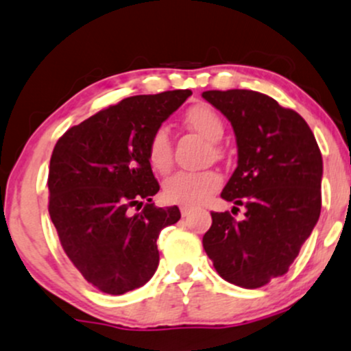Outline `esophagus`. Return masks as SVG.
<instances>
[{"label":"esophagus","mask_w":351,"mask_h":351,"mask_svg":"<svg viewBox=\"0 0 351 351\" xmlns=\"http://www.w3.org/2000/svg\"><path fill=\"white\" fill-rule=\"evenodd\" d=\"M180 210H182L183 217H190L191 211H193V208H190V206H182V208H180Z\"/></svg>","instance_id":"1"}]
</instances>
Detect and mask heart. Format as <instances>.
<instances>
[{"label":"heart","instance_id":"obj_1","mask_svg":"<svg viewBox=\"0 0 351 351\" xmlns=\"http://www.w3.org/2000/svg\"><path fill=\"white\" fill-rule=\"evenodd\" d=\"M184 123L210 143H217L225 133L223 119L208 105L191 106L184 114ZM148 163L155 171L167 173L171 168V141L165 128H158L152 134L146 148ZM221 184V176L213 169L206 171H178L163 184V195L168 202L184 206H196L210 198Z\"/></svg>","mask_w":351,"mask_h":351}]
</instances>
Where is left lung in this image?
Wrapping results in <instances>:
<instances>
[{
	"label": "left lung",
	"mask_w": 351,
	"mask_h": 351,
	"mask_svg": "<svg viewBox=\"0 0 351 351\" xmlns=\"http://www.w3.org/2000/svg\"><path fill=\"white\" fill-rule=\"evenodd\" d=\"M202 96L237 136L238 167L221 198L246 208L241 221L213 211L203 248L223 280L260 288L288 271L317 225L322 153L305 119L267 95L211 90Z\"/></svg>",
	"instance_id": "left-lung-1"
}]
</instances>
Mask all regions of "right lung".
Here are the masks:
<instances>
[{"mask_svg": "<svg viewBox=\"0 0 351 351\" xmlns=\"http://www.w3.org/2000/svg\"><path fill=\"white\" fill-rule=\"evenodd\" d=\"M190 95L130 96L69 128L53 149L49 217L71 263L103 293L143 287L160 261L158 234L182 218L178 206L152 202L160 184L146 148Z\"/></svg>", "mask_w": 351, "mask_h": 351, "instance_id": "right-lung-1", "label": "right lung"}]
</instances>
